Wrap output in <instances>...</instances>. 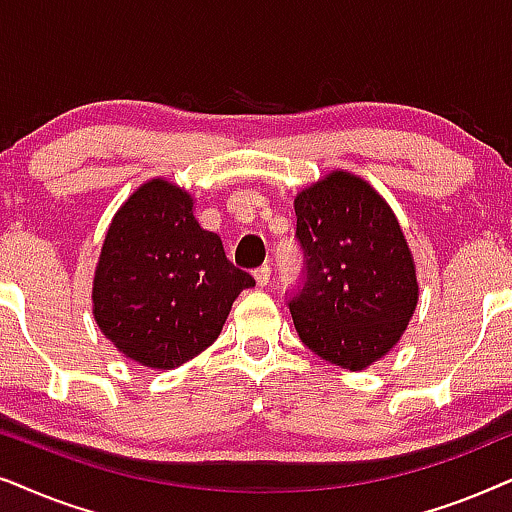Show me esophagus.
I'll use <instances>...</instances> for the list:
<instances>
[{"instance_id": "34e87169", "label": "esophagus", "mask_w": 512, "mask_h": 512, "mask_svg": "<svg viewBox=\"0 0 512 512\" xmlns=\"http://www.w3.org/2000/svg\"><path fill=\"white\" fill-rule=\"evenodd\" d=\"M255 281L260 288H267L269 281H271V267H260L255 271Z\"/></svg>"}]
</instances>
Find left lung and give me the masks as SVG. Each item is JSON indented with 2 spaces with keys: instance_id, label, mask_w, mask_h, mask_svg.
<instances>
[{
  "instance_id": "8db88e82",
  "label": "left lung",
  "mask_w": 512,
  "mask_h": 512,
  "mask_svg": "<svg viewBox=\"0 0 512 512\" xmlns=\"http://www.w3.org/2000/svg\"><path fill=\"white\" fill-rule=\"evenodd\" d=\"M302 285L288 299L299 339L327 363L365 370L398 344L419 299L393 210L358 175L335 170L295 199Z\"/></svg>"
}]
</instances>
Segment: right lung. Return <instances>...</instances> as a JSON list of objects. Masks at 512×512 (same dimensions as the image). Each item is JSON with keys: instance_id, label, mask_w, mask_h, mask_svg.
I'll list each match as a JSON object with an SVG mask.
<instances>
[{"instance_id": "obj_1", "label": "right lung", "mask_w": 512, "mask_h": 512, "mask_svg": "<svg viewBox=\"0 0 512 512\" xmlns=\"http://www.w3.org/2000/svg\"><path fill=\"white\" fill-rule=\"evenodd\" d=\"M255 278L227 260L222 238L194 217V199L149 180L109 224L93 278L100 332L135 363L170 370L220 335Z\"/></svg>"}]
</instances>
